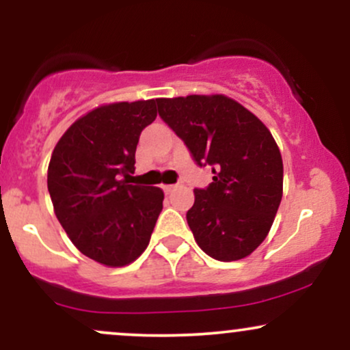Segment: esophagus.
<instances>
[{
  "label": "esophagus",
  "mask_w": 350,
  "mask_h": 350,
  "mask_svg": "<svg viewBox=\"0 0 350 350\" xmlns=\"http://www.w3.org/2000/svg\"><path fill=\"white\" fill-rule=\"evenodd\" d=\"M163 189H164V192H166V194H170V192L174 191L176 186H174V184H167V186H163Z\"/></svg>",
  "instance_id": "34e87169"
}]
</instances>
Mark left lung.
<instances>
[{
    "label": "left lung",
    "mask_w": 350,
    "mask_h": 350,
    "mask_svg": "<svg viewBox=\"0 0 350 350\" xmlns=\"http://www.w3.org/2000/svg\"><path fill=\"white\" fill-rule=\"evenodd\" d=\"M159 116L187 144L212 183L196 189L187 211L192 235L208 256L235 262L267 239L283 198V159L262 120L222 94L156 98Z\"/></svg>",
    "instance_id": "left-lung-1"
}]
</instances>
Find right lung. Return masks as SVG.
Listing matches in <instances>:
<instances>
[{
    "mask_svg": "<svg viewBox=\"0 0 350 350\" xmlns=\"http://www.w3.org/2000/svg\"><path fill=\"white\" fill-rule=\"evenodd\" d=\"M156 115L154 98L105 103L75 120L52 151L55 217L77 250L103 267L133 263L163 208V189L122 179L135 171L139 135Z\"/></svg>",
    "mask_w": 350,
    "mask_h": 350,
    "instance_id": "1",
    "label": "right lung"
}]
</instances>
